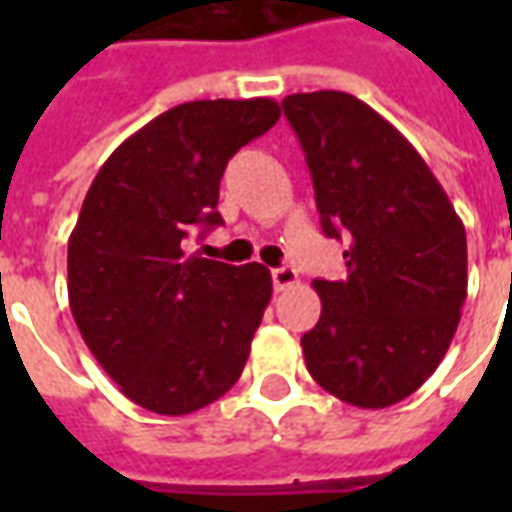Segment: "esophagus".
Returning a JSON list of instances; mask_svg holds the SVG:
<instances>
[{
    "mask_svg": "<svg viewBox=\"0 0 512 512\" xmlns=\"http://www.w3.org/2000/svg\"><path fill=\"white\" fill-rule=\"evenodd\" d=\"M271 279H274V290H277V293H282V290L293 288V285L299 282V274H296V268L282 266V268H274V271H271Z\"/></svg>",
    "mask_w": 512,
    "mask_h": 512,
    "instance_id": "1",
    "label": "esophagus"
}]
</instances>
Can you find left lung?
Returning <instances> with one entry per match:
<instances>
[{
  "instance_id": "8db88e82",
  "label": "left lung",
  "mask_w": 512,
  "mask_h": 512,
  "mask_svg": "<svg viewBox=\"0 0 512 512\" xmlns=\"http://www.w3.org/2000/svg\"><path fill=\"white\" fill-rule=\"evenodd\" d=\"M307 156L321 227L348 238L345 277L315 279L321 318L301 337L318 384L359 408L417 392L466 301V230L414 145L354 95L282 101Z\"/></svg>"
}]
</instances>
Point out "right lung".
Listing matches in <instances>:
<instances>
[{"label":"right lung","instance_id":"add662e5","mask_svg":"<svg viewBox=\"0 0 512 512\" xmlns=\"http://www.w3.org/2000/svg\"><path fill=\"white\" fill-rule=\"evenodd\" d=\"M279 115L271 98L175 106L128 136L84 197L68 241L73 321L136 406L183 417L244 373L271 274L189 255L186 238L222 224L227 161Z\"/></svg>","mask_w":512,"mask_h":512}]
</instances>
